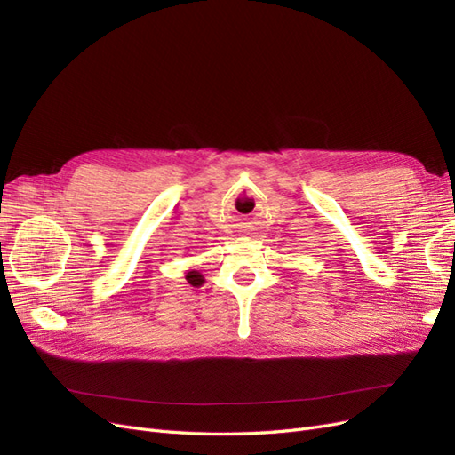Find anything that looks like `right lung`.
I'll return each instance as SVG.
<instances>
[{"label": "right lung", "mask_w": 455, "mask_h": 455, "mask_svg": "<svg viewBox=\"0 0 455 455\" xmlns=\"http://www.w3.org/2000/svg\"><path fill=\"white\" fill-rule=\"evenodd\" d=\"M186 281H188L189 284H194V286H201V284L204 283L203 275H201V273H197V271H188V275H186Z\"/></svg>", "instance_id": "1"}]
</instances>
